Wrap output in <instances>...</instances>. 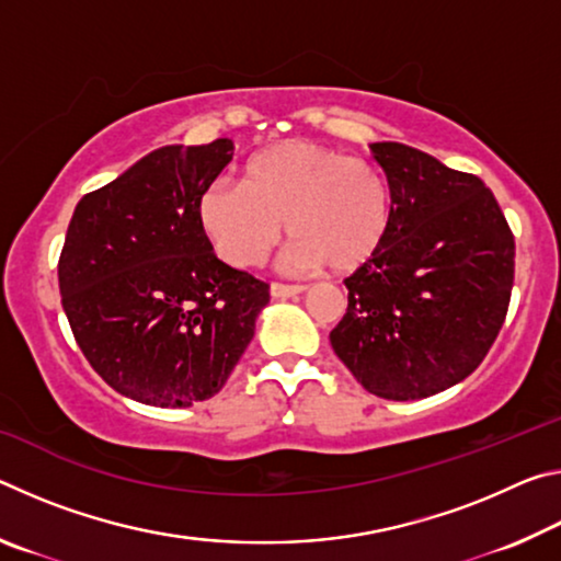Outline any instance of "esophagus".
Instances as JSON below:
<instances>
[{"mask_svg":"<svg viewBox=\"0 0 561 561\" xmlns=\"http://www.w3.org/2000/svg\"><path fill=\"white\" fill-rule=\"evenodd\" d=\"M307 287H301V284H279L274 282L270 287V294L274 299H289V297H297V294H301Z\"/></svg>","mask_w":561,"mask_h":561,"instance_id":"obj_1","label":"esophagus"}]
</instances>
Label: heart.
I'll list each match as a JSON object with an SVG mask.
<instances>
[{"mask_svg":"<svg viewBox=\"0 0 561 561\" xmlns=\"http://www.w3.org/2000/svg\"><path fill=\"white\" fill-rule=\"evenodd\" d=\"M391 187L360 158L309 140H282L250 156L240 185L213 183L197 197V225L237 270L267 257L287 222L284 267L339 274L376 257L391 230Z\"/></svg>","mask_w":561,"mask_h":561,"instance_id":"1","label":"heart"}]
</instances>
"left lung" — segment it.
Returning <instances> with one entry per match:
<instances>
[{
    "instance_id": "8db88e82",
    "label": "left lung",
    "mask_w": 561,
    "mask_h": 561,
    "mask_svg": "<svg viewBox=\"0 0 561 561\" xmlns=\"http://www.w3.org/2000/svg\"><path fill=\"white\" fill-rule=\"evenodd\" d=\"M391 187V230L348 279L331 346L368 393L417 401L468 378L497 339L515 237L480 178L423 150L371 144Z\"/></svg>"
}]
</instances>
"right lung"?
<instances>
[{"label": "right lung", "mask_w": 561, "mask_h": 561, "mask_svg": "<svg viewBox=\"0 0 561 561\" xmlns=\"http://www.w3.org/2000/svg\"><path fill=\"white\" fill-rule=\"evenodd\" d=\"M232 140L163 146L83 195L59 260L73 339L103 381L158 408L225 386L254 336L270 287L215 257L197 197L232 160Z\"/></svg>", "instance_id": "add662e5"}]
</instances>
